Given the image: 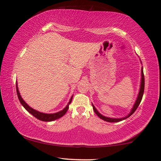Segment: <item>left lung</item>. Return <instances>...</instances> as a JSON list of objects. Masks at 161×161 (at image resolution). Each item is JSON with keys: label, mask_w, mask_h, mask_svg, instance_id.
Here are the masks:
<instances>
[{"label": "left lung", "mask_w": 161, "mask_h": 161, "mask_svg": "<svg viewBox=\"0 0 161 161\" xmlns=\"http://www.w3.org/2000/svg\"><path fill=\"white\" fill-rule=\"evenodd\" d=\"M141 71H141V74H142L141 85H140V92H139V94H138V97H137V100L136 102V103H135V104H134L133 108L132 109L130 113L127 116L123 117V118H119V119L110 118V117H104L103 115H102V114L99 113L97 110L96 108H94V106L92 104L93 109H94V113H96V114H97V116L99 117V118H101L102 119H103V120L107 121V122H117L123 120V119H127V117H129L130 116H131L132 114H133L135 112H136L137 108H138V106H139V104L140 103V102H141V100H142V96H143V92H144V88H145V77H144V74H143V68H142V70Z\"/></svg>", "instance_id": "left-lung-1"}]
</instances>
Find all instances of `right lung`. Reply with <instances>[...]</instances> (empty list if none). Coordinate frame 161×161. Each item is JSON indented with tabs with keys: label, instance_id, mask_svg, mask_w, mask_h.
I'll list each match as a JSON object with an SVG mask.
<instances>
[{
	"label": "right lung",
	"instance_id": "right-lung-1",
	"mask_svg": "<svg viewBox=\"0 0 161 161\" xmlns=\"http://www.w3.org/2000/svg\"><path fill=\"white\" fill-rule=\"evenodd\" d=\"M16 92H17V95H18V97H19L20 103H21L23 107H24V108L26 109V110L29 112V113L31 114L33 116H34L36 118L39 119V120L45 121V122H50V121L55 120V119H57L58 118H60V117H62L63 115H64L65 113H67L68 110L69 105V104L71 103V99H72V97H71L70 101L69 102V103L67 105V107H66V108L64 109L63 110L58 112V113H53V114H45V113H40V112H38L36 110H35V109H32L31 108H30V107L26 103H25L24 99L21 98V95H20L19 91V90H18L17 83H16Z\"/></svg>",
	"mask_w": 161,
	"mask_h": 161
}]
</instances>
